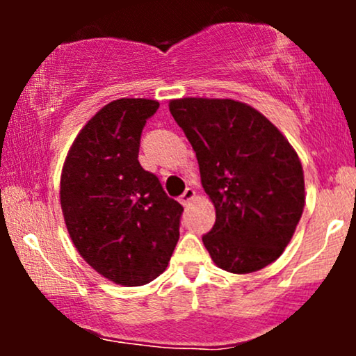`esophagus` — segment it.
Returning a JSON list of instances; mask_svg holds the SVG:
<instances>
[{
	"label": "esophagus",
	"mask_w": 356,
	"mask_h": 356,
	"mask_svg": "<svg viewBox=\"0 0 356 356\" xmlns=\"http://www.w3.org/2000/svg\"><path fill=\"white\" fill-rule=\"evenodd\" d=\"M194 197H195V191L192 189V187H187V189L184 191V194L179 197V201H181L182 206H187V204H189Z\"/></svg>",
	"instance_id": "esophagus-1"
}]
</instances>
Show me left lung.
<instances>
[{"instance_id": "8db88e82", "label": "left lung", "mask_w": 356, "mask_h": 356, "mask_svg": "<svg viewBox=\"0 0 356 356\" xmlns=\"http://www.w3.org/2000/svg\"><path fill=\"white\" fill-rule=\"evenodd\" d=\"M194 149L201 182L216 207L202 243L234 275L259 271L283 254L305 207L298 154L263 113L227 99L170 100Z\"/></svg>"}]
</instances>
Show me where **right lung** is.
I'll return each instance as SVG.
<instances>
[{
  "instance_id": "obj_1",
  "label": "right lung",
  "mask_w": 356,
  "mask_h": 356,
  "mask_svg": "<svg viewBox=\"0 0 356 356\" xmlns=\"http://www.w3.org/2000/svg\"><path fill=\"white\" fill-rule=\"evenodd\" d=\"M149 99L113 100L80 130L65 161L60 202L80 256L122 286L165 271L184 207L138 162L142 130L157 112Z\"/></svg>"
}]
</instances>
